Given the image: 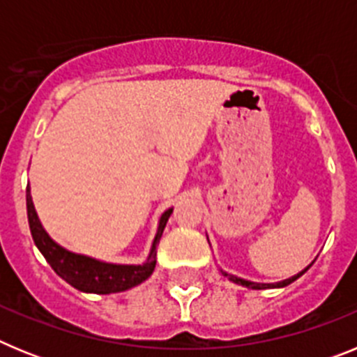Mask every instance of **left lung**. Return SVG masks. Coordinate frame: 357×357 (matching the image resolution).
Segmentation results:
<instances>
[{
	"label": "left lung",
	"instance_id": "1",
	"mask_svg": "<svg viewBox=\"0 0 357 357\" xmlns=\"http://www.w3.org/2000/svg\"><path fill=\"white\" fill-rule=\"evenodd\" d=\"M313 264V263H311ZM311 264H309L307 268H304V270H302L301 273H296V275H293V277H289V279H286V280H280V282H275V284H263V282H252V280H245V279H241V277H236V275H230V273H227V272H223L222 270V273L225 277H229V280H232V282H236V284H241V286H245V288H252V289H268V288H284V286H288V284H291L293 280H296L298 279V277L301 275H304L305 272H307L309 268H311Z\"/></svg>",
	"mask_w": 357,
	"mask_h": 357
}]
</instances>
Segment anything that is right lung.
<instances>
[{
  "label": "right lung",
  "mask_w": 357,
  "mask_h": 357,
  "mask_svg": "<svg viewBox=\"0 0 357 357\" xmlns=\"http://www.w3.org/2000/svg\"><path fill=\"white\" fill-rule=\"evenodd\" d=\"M26 211L31 238L36 241L40 254L44 255V259L48 261L50 266L55 270L56 275L62 277L73 288L80 289L84 293H98V295H109V293H119L125 291V289H130L134 286L141 284L143 280H146L153 273L157 263V245L160 241L166 222H168V218L173 213V209H168L160 214L157 234L153 238V243H151L146 263L112 264L93 259V257H87V255L73 254V252L62 248L61 245H56L40 225L33 202H31L30 188L26 189Z\"/></svg>",
  "instance_id": "obj_1"
}]
</instances>
